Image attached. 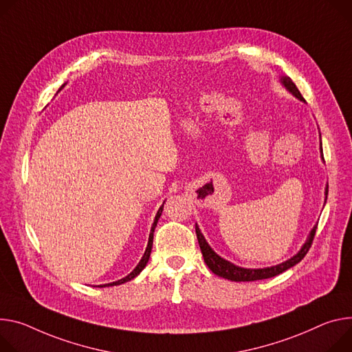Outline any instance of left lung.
<instances>
[{
    "label": "left lung",
    "instance_id": "obj_1",
    "mask_svg": "<svg viewBox=\"0 0 352 352\" xmlns=\"http://www.w3.org/2000/svg\"><path fill=\"white\" fill-rule=\"evenodd\" d=\"M280 84L286 88V91H289L294 97H296L299 101L305 102V98L302 97V94L299 92L298 87L295 85V82L287 77V76H282L279 78ZM320 153H322V158H323V148H322V143H320ZM324 204L327 201V195H329V185H326L324 188ZM316 229H317V225L310 230L309 236H307V240L305 241V244L302 245V248L294 255V257H291L289 260H286L278 265H272V267H267V268H243V267H239V265H234L233 263L221 258L219 254H216L212 247L208 244L206 239L204 237L201 229L198 225H195V232H197V237H198V243H199V247H201V251H202V255H204V260L206 263V265L209 267V270L216 274L217 276H221L225 279H229V280H234V282H250V280H260V279H267V278H272V276H276L279 274H282L283 271L292 268L294 265H296L298 263H300L303 260L305 255L307 254L310 245H311V241L314 239V233H316Z\"/></svg>",
    "mask_w": 352,
    "mask_h": 352
}]
</instances>
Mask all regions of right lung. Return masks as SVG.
Segmentation results:
<instances>
[{
    "mask_svg": "<svg viewBox=\"0 0 352 352\" xmlns=\"http://www.w3.org/2000/svg\"><path fill=\"white\" fill-rule=\"evenodd\" d=\"M65 87V85H61V88ZM163 208H164V202H163V205L160 206V209H158V212H157V214H155V217H154V223H153V226H151V229H150V234H148V243H147V247H146V251H144V254H143V257H142V260L139 261V264L136 265V268L129 274V275H126L124 278H122V279H119V280H115V282H111V283H105V285H100L101 287H105V286H115V285H120V283H124V282H127V280H132L133 278H136L142 271H143V268L147 265V263H148V258H150V252H151V247H153V236H154V229H155V226H157V221H158V219H160V216H162V213H163Z\"/></svg>",
    "mask_w": 352,
    "mask_h": 352,
    "instance_id": "add662e5",
    "label": "right lung"
}]
</instances>
